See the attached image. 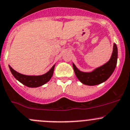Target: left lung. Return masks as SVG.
<instances>
[{
  "mask_svg": "<svg viewBox=\"0 0 130 130\" xmlns=\"http://www.w3.org/2000/svg\"><path fill=\"white\" fill-rule=\"evenodd\" d=\"M118 61V47L114 44L113 51L110 59L104 65L94 69L91 72H81L73 63L74 72L77 79L83 84L88 86H95L107 80L116 69Z\"/></svg>",
  "mask_w": 130,
  "mask_h": 130,
  "instance_id": "left-lung-1",
  "label": "left lung"
}]
</instances>
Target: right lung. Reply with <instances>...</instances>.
I'll use <instances>...</instances> for the list:
<instances>
[{"mask_svg": "<svg viewBox=\"0 0 130 130\" xmlns=\"http://www.w3.org/2000/svg\"><path fill=\"white\" fill-rule=\"evenodd\" d=\"M55 66V65H54L47 73L41 75H23V74H21L15 71L10 65H9V67L10 70L13 76L18 81L29 88H37V87L44 85L51 79V77L53 76V74Z\"/></svg>", "mask_w": 130, "mask_h": 130, "instance_id": "add662e5", "label": "right lung"}]
</instances>
